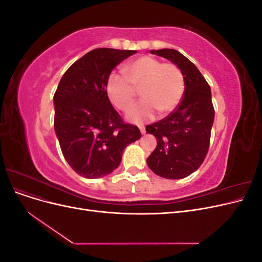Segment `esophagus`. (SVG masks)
I'll return each mask as SVG.
<instances>
[{
	"label": "esophagus",
	"mask_w": 262,
	"mask_h": 262,
	"mask_svg": "<svg viewBox=\"0 0 262 262\" xmlns=\"http://www.w3.org/2000/svg\"><path fill=\"white\" fill-rule=\"evenodd\" d=\"M139 129H140V131H141L142 134H145V126H144V125H140Z\"/></svg>",
	"instance_id": "obj_1"
}]
</instances>
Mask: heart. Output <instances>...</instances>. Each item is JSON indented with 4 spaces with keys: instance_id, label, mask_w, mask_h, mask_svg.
Masks as SVG:
<instances>
[{
    "instance_id": "1",
    "label": "heart",
    "mask_w": 262,
    "mask_h": 262,
    "mask_svg": "<svg viewBox=\"0 0 262 262\" xmlns=\"http://www.w3.org/2000/svg\"><path fill=\"white\" fill-rule=\"evenodd\" d=\"M124 75L112 74L107 81V95L113 105L128 109L140 90L143 100L126 112V120L141 123L175 109L185 93V78L173 63H163L153 57H141L123 67Z\"/></svg>"
}]
</instances>
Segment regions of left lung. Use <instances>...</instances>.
I'll list each match as a JSON object with an SVG mask.
<instances>
[{
	"mask_svg": "<svg viewBox=\"0 0 262 262\" xmlns=\"http://www.w3.org/2000/svg\"><path fill=\"white\" fill-rule=\"evenodd\" d=\"M149 52L169 60L181 70L185 93L175 112L146 125V132L157 141L146 163L158 176L182 179L200 167L209 150L214 121L211 89L198 68L179 51L161 49Z\"/></svg>",
	"mask_w": 262,
	"mask_h": 262,
	"instance_id": "1",
	"label": "left lung"
}]
</instances>
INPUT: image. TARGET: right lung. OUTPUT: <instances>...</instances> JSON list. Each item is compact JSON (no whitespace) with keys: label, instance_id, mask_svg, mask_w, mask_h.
Returning <instances> with one entry per match:
<instances>
[{"label":"right lung","instance_id":"add662e5","mask_svg":"<svg viewBox=\"0 0 262 262\" xmlns=\"http://www.w3.org/2000/svg\"><path fill=\"white\" fill-rule=\"evenodd\" d=\"M136 52L90 51L68 69L54 94V131L62 154L84 178L112 173L124 148L141 138L138 126L123 123L106 91L112 71Z\"/></svg>","mask_w":262,"mask_h":262}]
</instances>
